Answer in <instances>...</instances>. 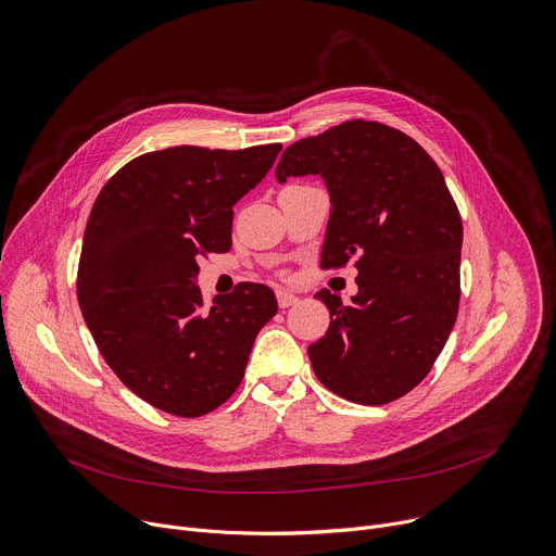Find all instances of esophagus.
Wrapping results in <instances>:
<instances>
[{"instance_id":"obj_1","label":"esophagus","mask_w":556,"mask_h":556,"mask_svg":"<svg viewBox=\"0 0 556 556\" xmlns=\"http://www.w3.org/2000/svg\"><path fill=\"white\" fill-rule=\"evenodd\" d=\"M296 301H299L296 294H292V292H288V290H277V303H279V307H290V305H294Z\"/></svg>"}]
</instances>
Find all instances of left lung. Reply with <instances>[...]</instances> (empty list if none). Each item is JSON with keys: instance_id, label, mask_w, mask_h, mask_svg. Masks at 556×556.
Segmentation results:
<instances>
[{"instance_id": "obj_1", "label": "left lung", "mask_w": 556, "mask_h": 556, "mask_svg": "<svg viewBox=\"0 0 556 556\" xmlns=\"http://www.w3.org/2000/svg\"><path fill=\"white\" fill-rule=\"evenodd\" d=\"M277 182L321 176L330 193L324 268L356 257L350 305L316 292L330 328L307 348L330 391L358 405H384L433 367L457 319L462 219L433 157L407 134L348 121L290 144Z\"/></svg>"}]
</instances>
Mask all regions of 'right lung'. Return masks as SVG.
I'll return each instance as SVG.
<instances>
[{
    "instance_id": "obj_1",
    "label": "right lung",
    "mask_w": 556,
    "mask_h": 556,
    "mask_svg": "<svg viewBox=\"0 0 556 556\" xmlns=\"http://www.w3.org/2000/svg\"><path fill=\"white\" fill-rule=\"evenodd\" d=\"M281 144L169 147L118 169L84 235L76 294L112 371L155 409L198 418L240 387L275 292L244 281L206 307L198 257L230 249L232 206Z\"/></svg>"
}]
</instances>
